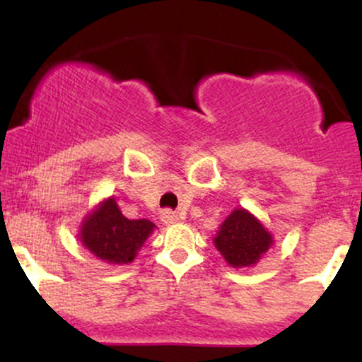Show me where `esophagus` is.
<instances>
[{
    "label": "esophagus",
    "instance_id": "esophagus-1",
    "mask_svg": "<svg viewBox=\"0 0 362 362\" xmlns=\"http://www.w3.org/2000/svg\"><path fill=\"white\" fill-rule=\"evenodd\" d=\"M178 219V216L173 213V211H170V209H165L163 213H161V221H163L165 224H172V223H175Z\"/></svg>",
    "mask_w": 362,
    "mask_h": 362
}]
</instances>
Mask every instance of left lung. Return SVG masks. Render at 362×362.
<instances>
[{
	"label": "left lung",
	"instance_id": "1",
	"mask_svg": "<svg viewBox=\"0 0 362 362\" xmlns=\"http://www.w3.org/2000/svg\"><path fill=\"white\" fill-rule=\"evenodd\" d=\"M271 243L269 231L245 209H235L228 216L214 238L216 248L233 267L257 264Z\"/></svg>",
	"mask_w": 362,
	"mask_h": 362
}]
</instances>
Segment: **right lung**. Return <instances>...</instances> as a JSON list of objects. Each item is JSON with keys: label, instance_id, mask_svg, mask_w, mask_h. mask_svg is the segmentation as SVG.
Instances as JSON below:
<instances>
[{"label": "right lung", "instance_id": "1", "mask_svg": "<svg viewBox=\"0 0 362 362\" xmlns=\"http://www.w3.org/2000/svg\"><path fill=\"white\" fill-rule=\"evenodd\" d=\"M155 224L148 219H127L114 199H107L81 226V242L98 259L109 264L134 260Z\"/></svg>", "mask_w": 362, "mask_h": 362}]
</instances>
